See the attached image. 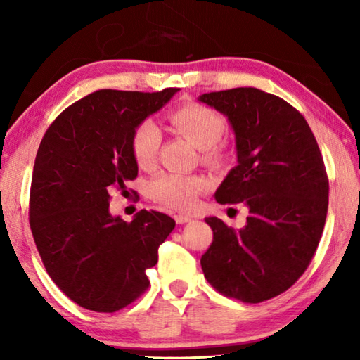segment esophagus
Masks as SVG:
<instances>
[{
  "mask_svg": "<svg viewBox=\"0 0 360 360\" xmlns=\"http://www.w3.org/2000/svg\"><path fill=\"white\" fill-rule=\"evenodd\" d=\"M174 221H176V224H186L188 221H192V217L187 216V214H176Z\"/></svg>",
  "mask_w": 360,
  "mask_h": 360,
  "instance_id": "obj_1",
  "label": "esophagus"
}]
</instances>
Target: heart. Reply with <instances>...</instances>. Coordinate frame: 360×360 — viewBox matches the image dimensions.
I'll return each mask as SVG.
<instances>
[{
  "label": "heart",
  "mask_w": 360,
  "mask_h": 360,
  "mask_svg": "<svg viewBox=\"0 0 360 360\" xmlns=\"http://www.w3.org/2000/svg\"><path fill=\"white\" fill-rule=\"evenodd\" d=\"M173 129L187 138L202 152V160L208 165H219L227 155V144L221 136L225 129L222 114L202 103H187L169 112ZM162 135L152 120H143L135 127L130 138L133 158L141 168L154 167ZM210 188V179L202 174L163 173L150 181L149 193L157 203L179 211H191L198 197Z\"/></svg>",
  "instance_id": "1"
}]
</instances>
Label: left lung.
Here are the masks:
<instances>
[{
	"label": "left lung",
	"instance_id": "left-lung-1",
	"mask_svg": "<svg viewBox=\"0 0 360 360\" xmlns=\"http://www.w3.org/2000/svg\"><path fill=\"white\" fill-rule=\"evenodd\" d=\"M225 114L238 165L216 192L221 205L249 210L241 230L206 217L212 243L205 278L222 295L260 303L294 285L318 249L328 208V178L308 122L288 101L254 87L200 96Z\"/></svg>",
	"mask_w": 360,
	"mask_h": 360
}]
</instances>
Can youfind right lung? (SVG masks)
Instances as JSON below:
<instances>
[{
	"label": "right lung",
	"instance_id": "obj_1",
	"mask_svg": "<svg viewBox=\"0 0 360 360\" xmlns=\"http://www.w3.org/2000/svg\"><path fill=\"white\" fill-rule=\"evenodd\" d=\"M179 89L96 90L52 122L34 158L30 229L42 264L63 294L96 313H114L149 288L146 270L176 222L141 210L131 222L109 212L111 192L136 179L130 138Z\"/></svg>",
	"mask_w": 360,
	"mask_h": 360
}]
</instances>
